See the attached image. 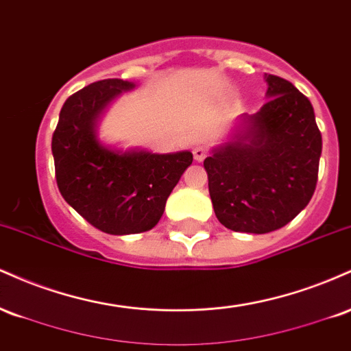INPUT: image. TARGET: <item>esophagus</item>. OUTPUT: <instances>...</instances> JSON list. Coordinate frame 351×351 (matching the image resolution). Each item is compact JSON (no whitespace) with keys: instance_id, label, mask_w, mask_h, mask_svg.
Listing matches in <instances>:
<instances>
[{"instance_id":"obj_1","label":"esophagus","mask_w":351,"mask_h":351,"mask_svg":"<svg viewBox=\"0 0 351 351\" xmlns=\"http://www.w3.org/2000/svg\"><path fill=\"white\" fill-rule=\"evenodd\" d=\"M206 155H208V150L204 147H201V145L193 148V156H195L196 162H203V160L206 158Z\"/></svg>"}]
</instances>
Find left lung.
I'll return each mask as SVG.
<instances>
[{
  "label": "left lung",
  "instance_id": "left-lung-1",
  "mask_svg": "<svg viewBox=\"0 0 351 351\" xmlns=\"http://www.w3.org/2000/svg\"><path fill=\"white\" fill-rule=\"evenodd\" d=\"M265 82L267 102L204 160L216 217L236 232L284 228L317 186L322 135L312 104L289 80L265 74Z\"/></svg>",
  "mask_w": 351,
  "mask_h": 351
}]
</instances>
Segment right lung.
<instances>
[{"instance_id": "right-lung-1", "label": "right lung", "mask_w": 351, "mask_h": 351, "mask_svg": "<svg viewBox=\"0 0 351 351\" xmlns=\"http://www.w3.org/2000/svg\"><path fill=\"white\" fill-rule=\"evenodd\" d=\"M135 84L106 79L64 102L52 134L56 181L62 198L107 234H136L156 226L168 196L193 162L191 152H119L97 138V120Z\"/></svg>"}]
</instances>
